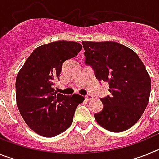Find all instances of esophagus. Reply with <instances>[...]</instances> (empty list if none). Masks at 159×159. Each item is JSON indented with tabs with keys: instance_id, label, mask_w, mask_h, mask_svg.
Masks as SVG:
<instances>
[{
	"instance_id": "obj_1",
	"label": "esophagus",
	"mask_w": 159,
	"mask_h": 159,
	"mask_svg": "<svg viewBox=\"0 0 159 159\" xmlns=\"http://www.w3.org/2000/svg\"><path fill=\"white\" fill-rule=\"evenodd\" d=\"M85 98H86L87 100L89 101V100H91V99H93V96H92V95H87L86 96H85Z\"/></svg>"
}]
</instances>
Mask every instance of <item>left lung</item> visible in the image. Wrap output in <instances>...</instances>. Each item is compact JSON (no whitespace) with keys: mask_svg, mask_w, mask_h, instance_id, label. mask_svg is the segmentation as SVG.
Instances as JSON below:
<instances>
[{"mask_svg":"<svg viewBox=\"0 0 159 159\" xmlns=\"http://www.w3.org/2000/svg\"><path fill=\"white\" fill-rule=\"evenodd\" d=\"M86 64L99 80L109 84L111 96L101 99L103 108L95 114L106 130L122 132L134 126L147 107L151 80L145 65L132 49L113 41H83Z\"/></svg>","mask_w":159,"mask_h":159,"instance_id":"obj_1","label":"left lung"}]
</instances>
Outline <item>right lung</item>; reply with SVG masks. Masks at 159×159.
<instances>
[{"label":"right lung","instance_id":"right-lung-1","mask_svg":"<svg viewBox=\"0 0 159 159\" xmlns=\"http://www.w3.org/2000/svg\"><path fill=\"white\" fill-rule=\"evenodd\" d=\"M82 49L80 43L59 41L36 48L20 68L16 80L18 110L29 128L43 137H54L72 123L83 95H65L55 91L62 64Z\"/></svg>","mask_w":159,"mask_h":159}]
</instances>
